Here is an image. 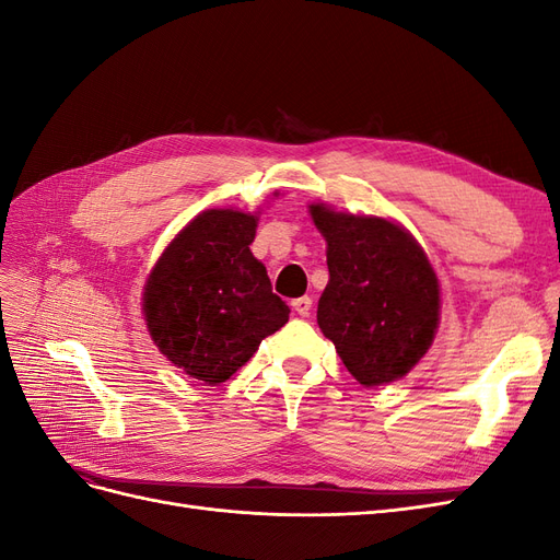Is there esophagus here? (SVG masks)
I'll return each instance as SVG.
<instances>
[{"mask_svg": "<svg viewBox=\"0 0 560 560\" xmlns=\"http://www.w3.org/2000/svg\"><path fill=\"white\" fill-rule=\"evenodd\" d=\"M292 306H294V311H296L301 317H308V315H311V308H313V299H311V296L294 299Z\"/></svg>", "mask_w": 560, "mask_h": 560, "instance_id": "obj_1", "label": "esophagus"}]
</instances>
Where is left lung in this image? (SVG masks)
<instances>
[{
	"mask_svg": "<svg viewBox=\"0 0 560 560\" xmlns=\"http://www.w3.org/2000/svg\"><path fill=\"white\" fill-rule=\"evenodd\" d=\"M311 217L327 241L322 334L362 385L404 378L439 327V280L428 254L383 217L336 212L325 202H313Z\"/></svg>",
	"mask_w": 560,
	"mask_h": 560,
	"instance_id": "8db88e82",
	"label": "left lung"
}]
</instances>
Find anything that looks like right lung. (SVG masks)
Instances as JSON below:
<instances>
[{"instance_id":"1","label":"right lung","mask_w":560,"mask_h":560,"mask_svg":"<svg viewBox=\"0 0 560 560\" xmlns=\"http://www.w3.org/2000/svg\"><path fill=\"white\" fill-rule=\"evenodd\" d=\"M257 214L206 210L165 247L147 280L142 313L159 350L208 385L229 381L266 336L290 319L249 249Z\"/></svg>"}]
</instances>
